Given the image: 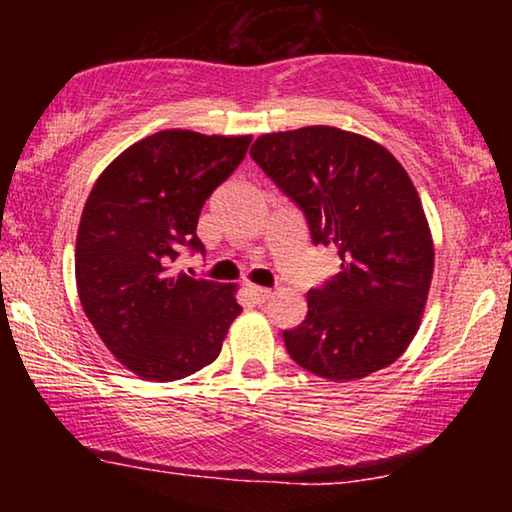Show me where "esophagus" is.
Wrapping results in <instances>:
<instances>
[{
    "instance_id": "1",
    "label": "esophagus",
    "mask_w": 512,
    "mask_h": 512,
    "mask_svg": "<svg viewBox=\"0 0 512 512\" xmlns=\"http://www.w3.org/2000/svg\"><path fill=\"white\" fill-rule=\"evenodd\" d=\"M247 293H249V298L254 300V303H265V300L272 296L270 289H265V286H256V284H249Z\"/></svg>"
}]
</instances>
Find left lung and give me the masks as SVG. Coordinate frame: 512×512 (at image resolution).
Wrapping results in <instances>:
<instances>
[{
	"mask_svg": "<svg viewBox=\"0 0 512 512\" xmlns=\"http://www.w3.org/2000/svg\"><path fill=\"white\" fill-rule=\"evenodd\" d=\"M251 158L303 212L312 244L340 272L307 291V317L284 331L300 368L333 382L387 368L415 338L433 275L422 202L373 139L328 125L258 137Z\"/></svg>",
	"mask_w": 512,
	"mask_h": 512,
	"instance_id": "8db88e82",
	"label": "left lung"
}]
</instances>
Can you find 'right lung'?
<instances>
[{
	"label": "right lung",
	"mask_w": 512,
	"mask_h": 512,
	"mask_svg": "<svg viewBox=\"0 0 512 512\" xmlns=\"http://www.w3.org/2000/svg\"><path fill=\"white\" fill-rule=\"evenodd\" d=\"M251 137L163 130L132 144L83 207L76 286L83 312L109 352L144 380L198 373L221 352L242 312L228 284L174 275L181 249L205 254V200L237 170Z\"/></svg>",
	"instance_id": "obj_1"
}]
</instances>
